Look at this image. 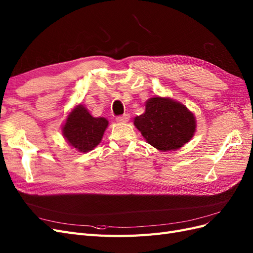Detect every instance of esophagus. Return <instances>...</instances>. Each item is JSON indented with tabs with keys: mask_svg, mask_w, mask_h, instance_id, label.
I'll use <instances>...</instances> for the list:
<instances>
[{
	"mask_svg": "<svg viewBox=\"0 0 253 253\" xmlns=\"http://www.w3.org/2000/svg\"><path fill=\"white\" fill-rule=\"evenodd\" d=\"M129 120V115L128 114H124L121 116H118L116 118V121L119 122V124H125V122H127Z\"/></svg>",
	"mask_w": 253,
	"mask_h": 253,
	"instance_id": "esophagus-1",
	"label": "esophagus"
}]
</instances>
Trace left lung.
Here are the masks:
<instances>
[{
  "instance_id": "left-lung-1",
  "label": "left lung",
  "mask_w": 253,
  "mask_h": 253,
  "mask_svg": "<svg viewBox=\"0 0 253 253\" xmlns=\"http://www.w3.org/2000/svg\"><path fill=\"white\" fill-rule=\"evenodd\" d=\"M139 129L153 147L159 151H175L192 138L196 120L187 106L171 98L153 97L145 102V112L134 118Z\"/></svg>"
}]
</instances>
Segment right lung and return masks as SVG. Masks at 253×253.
Segmentation results:
<instances>
[{
  "mask_svg": "<svg viewBox=\"0 0 253 253\" xmlns=\"http://www.w3.org/2000/svg\"><path fill=\"white\" fill-rule=\"evenodd\" d=\"M109 121L103 117H93L85 106L79 104L68 114L62 126L65 140L79 152L86 153L101 142Z\"/></svg>",
  "mask_w": 253,
  "mask_h": 253,
  "instance_id": "obj_1",
  "label": "right lung"
}]
</instances>
